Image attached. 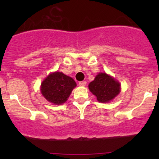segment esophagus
I'll return each mask as SVG.
<instances>
[{
  "label": "esophagus",
  "mask_w": 159,
  "mask_h": 159,
  "mask_svg": "<svg viewBox=\"0 0 159 159\" xmlns=\"http://www.w3.org/2000/svg\"><path fill=\"white\" fill-rule=\"evenodd\" d=\"M86 84H87V82H86L85 81H80V82H79V85H80V86H85Z\"/></svg>",
  "instance_id": "1"
}]
</instances>
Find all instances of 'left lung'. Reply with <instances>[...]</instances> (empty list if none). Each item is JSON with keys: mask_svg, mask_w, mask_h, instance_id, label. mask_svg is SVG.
<instances>
[{"mask_svg": "<svg viewBox=\"0 0 159 159\" xmlns=\"http://www.w3.org/2000/svg\"><path fill=\"white\" fill-rule=\"evenodd\" d=\"M89 89L99 102L106 103L113 100L121 91V84L106 73H98L89 84Z\"/></svg>", "mask_w": 159, "mask_h": 159, "instance_id": "left-lung-1", "label": "left lung"}]
</instances>
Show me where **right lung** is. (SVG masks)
Returning <instances> with one entry per match:
<instances>
[{
  "label": "right lung",
  "mask_w": 159,
  "mask_h": 159,
  "mask_svg": "<svg viewBox=\"0 0 159 159\" xmlns=\"http://www.w3.org/2000/svg\"><path fill=\"white\" fill-rule=\"evenodd\" d=\"M76 85L73 78L62 72L56 71L50 74L42 81L41 91L49 102L54 105H61L68 100Z\"/></svg>",
  "instance_id": "1"
}]
</instances>
